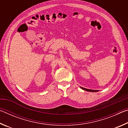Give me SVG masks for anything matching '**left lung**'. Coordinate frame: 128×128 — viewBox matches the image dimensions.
<instances>
[{
	"instance_id": "1",
	"label": "left lung",
	"mask_w": 128,
	"mask_h": 128,
	"mask_svg": "<svg viewBox=\"0 0 128 128\" xmlns=\"http://www.w3.org/2000/svg\"><path fill=\"white\" fill-rule=\"evenodd\" d=\"M81 88H82V89H83L84 90L87 91V92H98V90H94L88 89V88H82V87H81Z\"/></svg>"
}]
</instances>
